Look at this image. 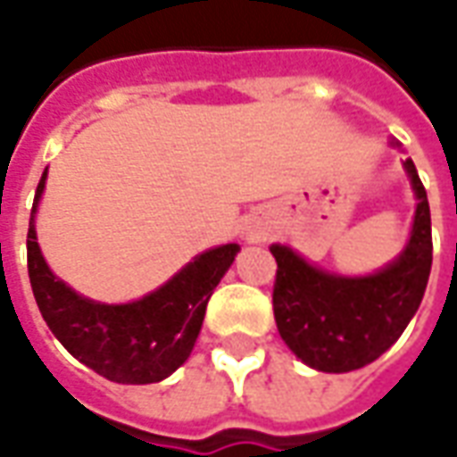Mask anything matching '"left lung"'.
I'll return each instance as SVG.
<instances>
[{"instance_id": "1", "label": "left lung", "mask_w": 457, "mask_h": 457, "mask_svg": "<svg viewBox=\"0 0 457 457\" xmlns=\"http://www.w3.org/2000/svg\"><path fill=\"white\" fill-rule=\"evenodd\" d=\"M406 173L416 190L411 239L379 274L345 278L311 267L288 247L274 245V318L278 336L308 367L353 372L392 347L421 306L433 262L431 210L411 159Z\"/></svg>"}]
</instances>
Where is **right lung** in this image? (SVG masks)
<instances>
[{
	"label": "right lung",
	"instance_id": "obj_1",
	"mask_svg": "<svg viewBox=\"0 0 457 457\" xmlns=\"http://www.w3.org/2000/svg\"><path fill=\"white\" fill-rule=\"evenodd\" d=\"M46 170L36 203L44 193ZM237 245L210 249L183 267L169 284L124 306H104L78 296L51 274L29 220L26 259L34 298L46 326L75 360L117 384H154L188 360L212 291L235 262Z\"/></svg>",
	"mask_w": 457,
	"mask_h": 457
}]
</instances>
